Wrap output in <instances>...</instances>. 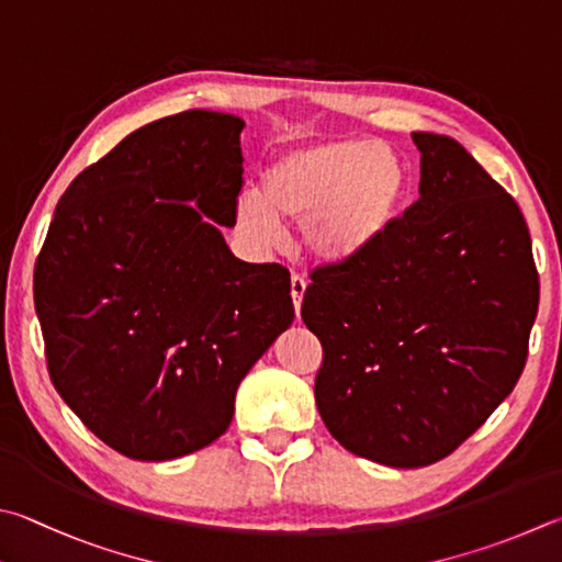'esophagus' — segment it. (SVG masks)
Masks as SVG:
<instances>
[{
	"label": "esophagus",
	"instance_id": "34e87169",
	"mask_svg": "<svg viewBox=\"0 0 562 562\" xmlns=\"http://www.w3.org/2000/svg\"><path fill=\"white\" fill-rule=\"evenodd\" d=\"M304 292H307V280H304L302 274H292L290 294H292V302H294V310H297V314H300V307H302Z\"/></svg>",
	"mask_w": 562,
	"mask_h": 562
}]
</instances>
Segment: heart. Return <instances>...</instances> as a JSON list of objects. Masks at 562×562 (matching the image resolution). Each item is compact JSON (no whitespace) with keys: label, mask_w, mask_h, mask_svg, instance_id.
Wrapping results in <instances>:
<instances>
[{"label":"heart","mask_w":562,"mask_h":562,"mask_svg":"<svg viewBox=\"0 0 562 562\" xmlns=\"http://www.w3.org/2000/svg\"><path fill=\"white\" fill-rule=\"evenodd\" d=\"M411 169L393 147L363 137H322L284 147L260 175V191H243L236 226L248 240L270 246L278 218H302L314 258L341 262L387 236L401 218Z\"/></svg>","instance_id":"obj_1"}]
</instances>
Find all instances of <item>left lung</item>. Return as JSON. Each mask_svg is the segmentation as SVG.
Wrapping results in <instances>:
<instances>
[{
    "mask_svg": "<svg viewBox=\"0 0 562 562\" xmlns=\"http://www.w3.org/2000/svg\"><path fill=\"white\" fill-rule=\"evenodd\" d=\"M420 199L371 250L314 270L324 425L385 467L440 462L514 391L538 312L518 203L457 139L413 132Z\"/></svg>",
    "mask_w": 562,
    "mask_h": 562,
    "instance_id": "1",
    "label": "left lung"
}]
</instances>
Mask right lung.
<instances>
[{
  "instance_id": "right-lung-1",
  "label": "right lung",
  "mask_w": 562,
  "mask_h": 562,
  "mask_svg": "<svg viewBox=\"0 0 562 562\" xmlns=\"http://www.w3.org/2000/svg\"><path fill=\"white\" fill-rule=\"evenodd\" d=\"M187 110L127 135L70 181L34 270L58 395L90 432L142 462L228 430L236 391L294 319L290 272L243 262L240 132Z\"/></svg>"
}]
</instances>
